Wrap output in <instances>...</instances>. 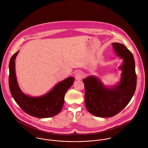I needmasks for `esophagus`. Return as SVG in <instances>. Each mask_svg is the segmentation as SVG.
<instances>
[{"label": "esophagus", "instance_id": "1", "mask_svg": "<svg viewBox=\"0 0 148 148\" xmlns=\"http://www.w3.org/2000/svg\"><path fill=\"white\" fill-rule=\"evenodd\" d=\"M83 75L82 72H78L77 73H76L75 75V78L76 80H80L83 79Z\"/></svg>", "mask_w": 148, "mask_h": 148}]
</instances>
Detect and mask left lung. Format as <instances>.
<instances>
[{
	"instance_id": "1",
	"label": "left lung",
	"mask_w": 148,
	"mask_h": 148,
	"mask_svg": "<svg viewBox=\"0 0 148 148\" xmlns=\"http://www.w3.org/2000/svg\"><path fill=\"white\" fill-rule=\"evenodd\" d=\"M116 53L124 60L120 83L112 88L103 86L94 76L83 79L85 104L88 111L100 117H110L120 113L131 100L136 88L135 62L132 52L120 43L113 42Z\"/></svg>"
}]
</instances>
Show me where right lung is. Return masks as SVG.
Here are the masks:
<instances>
[{
  "label": "right lung",
  "instance_id": "1",
  "mask_svg": "<svg viewBox=\"0 0 148 148\" xmlns=\"http://www.w3.org/2000/svg\"><path fill=\"white\" fill-rule=\"evenodd\" d=\"M19 51L11 58L9 63V87L12 96L28 114L38 118H47L58 114L62 109L64 96L67 90L75 81L73 77L59 83L49 92L39 97H31L25 95L20 89L16 78L15 60Z\"/></svg>",
  "mask_w": 148,
  "mask_h": 148
}]
</instances>
